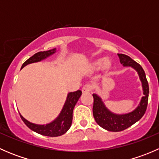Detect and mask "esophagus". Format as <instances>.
Masks as SVG:
<instances>
[{
    "label": "esophagus",
    "mask_w": 159,
    "mask_h": 159,
    "mask_svg": "<svg viewBox=\"0 0 159 159\" xmlns=\"http://www.w3.org/2000/svg\"><path fill=\"white\" fill-rule=\"evenodd\" d=\"M91 89H92V88H91V85H90V84H85V85L82 88V92L89 93L91 91Z\"/></svg>",
    "instance_id": "1"
}]
</instances>
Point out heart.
I'll return each instance as SVG.
<instances>
[{
	"label": "heart",
	"instance_id": "obj_1",
	"mask_svg": "<svg viewBox=\"0 0 159 159\" xmlns=\"http://www.w3.org/2000/svg\"><path fill=\"white\" fill-rule=\"evenodd\" d=\"M91 67L93 69H97L98 68H102V69L105 71H108L111 68V62L108 58L98 59V60L93 61L91 64Z\"/></svg>",
	"mask_w": 159,
	"mask_h": 159
}]
</instances>
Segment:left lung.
Instances as JSON below:
<instances>
[{"mask_svg": "<svg viewBox=\"0 0 159 159\" xmlns=\"http://www.w3.org/2000/svg\"><path fill=\"white\" fill-rule=\"evenodd\" d=\"M120 62L125 67H131L138 72L142 84L144 96L141 99L139 106L133 111L128 114L118 115L111 112L105 105L102 98L98 94H93L94 105L93 115L95 121L99 126L110 131H121L128 129L141 119L145 113L148 105L149 88L145 73L139 64L134 61L129 56L123 54H118Z\"/></svg>", "mask_w": 159, "mask_h": 159, "instance_id": "left-lung-1", "label": "left lung"}]
</instances>
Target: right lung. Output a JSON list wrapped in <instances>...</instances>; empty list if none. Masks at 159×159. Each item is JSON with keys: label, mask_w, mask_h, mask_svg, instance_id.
Returning a JSON list of instances; mask_svg holds the SVG:
<instances>
[{"label": "right lung", "mask_w": 159, "mask_h": 159, "mask_svg": "<svg viewBox=\"0 0 159 159\" xmlns=\"http://www.w3.org/2000/svg\"><path fill=\"white\" fill-rule=\"evenodd\" d=\"M55 52L56 48L36 53L22 65L21 69L29 64L41 61V60L47 58L48 57H49L50 55H52ZM81 95V91H80V90L75 91V92L68 93L63 108H62L61 111L59 114L58 116L54 121L45 125H44L34 124V123L30 122L28 120L25 119L20 114V116L22 121L25 123V125L30 129L38 133V134L44 136H49V137H57V136L62 135L68 131V130L70 129V125H71L74 108H75V105L78 102Z\"/></svg>", "instance_id": "obj_1"}]
</instances>
